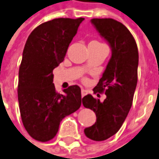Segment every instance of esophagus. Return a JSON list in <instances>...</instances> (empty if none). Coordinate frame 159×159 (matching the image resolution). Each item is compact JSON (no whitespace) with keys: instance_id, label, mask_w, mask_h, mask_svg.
Listing matches in <instances>:
<instances>
[{"instance_id":"esophagus-1","label":"esophagus","mask_w":159,"mask_h":159,"mask_svg":"<svg viewBox=\"0 0 159 159\" xmlns=\"http://www.w3.org/2000/svg\"><path fill=\"white\" fill-rule=\"evenodd\" d=\"M87 95V90H85V89H81V97L83 98Z\"/></svg>"}]
</instances>
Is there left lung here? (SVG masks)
<instances>
[{
	"mask_svg": "<svg viewBox=\"0 0 159 159\" xmlns=\"http://www.w3.org/2000/svg\"><path fill=\"white\" fill-rule=\"evenodd\" d=\"M91 23L112 48V56L94 88V92L107 95L104 102L91 95L82 98V105L93 110L97 122L84 130L85 135L95 141L106 140L122 127L132 105L138 81L139 52L129 29L113 19H92Z\"/></svg>",
	"mask_w": 159,
	"mask_h": 159,
	"instance_id": "obj_1",
	"label": "left lung"
}]
</instances>
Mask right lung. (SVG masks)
Here are the masks:
<instances>
[{"mask_svg": "<svg viewBox=\"0 0 159 159\" xmlns=\"http://www.w3.org/2000/svg\"><path fill=\"white\" fill-rule=\"evenodd\" d=\"M79 19H54L36 27L26 42L19 70L18 98L20 116L28 133L38 141L54 138L61 121L81 106L77 85L55 90L52 70L64 60L75 36Z\"/></svg>", "mask_w": 159, "mask_h": 159, "instance_id": "1", "label": "right lung"}]
</instances>
